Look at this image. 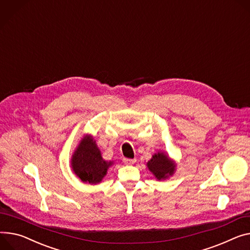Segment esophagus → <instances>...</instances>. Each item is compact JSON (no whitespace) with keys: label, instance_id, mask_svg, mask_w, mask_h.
<instances>
[{"label":"esophagus","instance_id":"esophagus-1","mask_svg":"<svg viewBox=\"0 0 250 250\" xmlns=\"http://www.w3.org/2000/svg\"><path fill=\"white\" fill-rule=\"evenodd\" d=\"M123 162L125 163V164H134L136 162V159L134 158V159H130V158H123Z\"/></svg>","mask_w":250,"mask_h":250}]
</instances>
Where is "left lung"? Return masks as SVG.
Masks as SVG:
<instances>
[{
    "label": "left lung",
    "instance_id": "left-lung-1",
    "mask_svg": "<svg viewBox=\"0 0 250 250\" xmlns=\"http://www.w3.org/2000/svg\"><path fill=\"white\" fill-rule=\"evenodd\" d=\"M147 167L158 180L172 175L175 170V164L162 152L153 155L152 159L147 162Z\"/></svg>",
    "mask_w": 250,
    "mask_h": 250
}]
</instances>
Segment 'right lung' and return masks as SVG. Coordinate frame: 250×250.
<instances>
[{
	"label": "right lung",
	"mask_w": 250,
	"mask_h": 250,
	"mask_svg": "<svg viewBox=\"0 0 250 250\" xmlns=\"http://www.w3.org/2000/svg\"><path fill=\"white\" fill-rule=\"evenodd\" d=\"M75 174L83 182L97 184L106 175L112 162H106L95 141L89 136L84 137L72 158Z\"/></svg>",
	"instance_id": "right-lung-1"
}]
</instances>
